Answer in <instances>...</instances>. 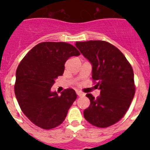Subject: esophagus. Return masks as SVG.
I'll list each match as a JSON object with an SVG mask.
<instances>
[{
	"label": "esophagus",
	"mask_w": 150,
	"mask_h": 150,
	"mask_svg": "<svg viewBox=\"0 0 150 150\" xmlns=\"http://www.w3.org/2000/svg\"><path fill=\"white\" fill-rule=\"evenodd\" d=\"M76 94H77V95L79 97L85 96V94L83 93V92H81V91H77V92H76Z\"/></svg>",
	"instance_id": "34e87169"
}]
</instances>
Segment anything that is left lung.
Here are the masks:
<instances>
[{
	"instance_id": "1",
	"label": "left lung",
	"mask_w": 150,
	"mask_h": 150,
	"mask_svg": "<svg viewBox=\"0 0 150 150\" xmlns=\"http://www.w3.org/2000/svg\"><path fill=\"white\" fill-rule=\"evenodd\" d=\"M76 46L92 64V79L100 95L87 94L90 106L85 119L94 126L107 128L126 113L135 93L134 71L121 51L103 40L76 42Z\"/></svg>"
}]
</instances>
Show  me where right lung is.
<instances>
[{
    "label": "right lung",
    "instance_id": "1",
    "mask_svg": "<svg viewBox=\"0 0 150 150\" xmlns=\"http://www.w3.org/2000/svg\"><path fill=\"white\" fill-rule=\"evenodd\" d=\"M80 52L64 42H42L26 54L17 67L14 91L23 113L35 125L50 130L65 120L76 99L73 88L59 95L52 92L55 79L62 76L66 61Z\"/></svg>",
    "mask_w": 150,
    "mask_h": 150
}]
</instances>
